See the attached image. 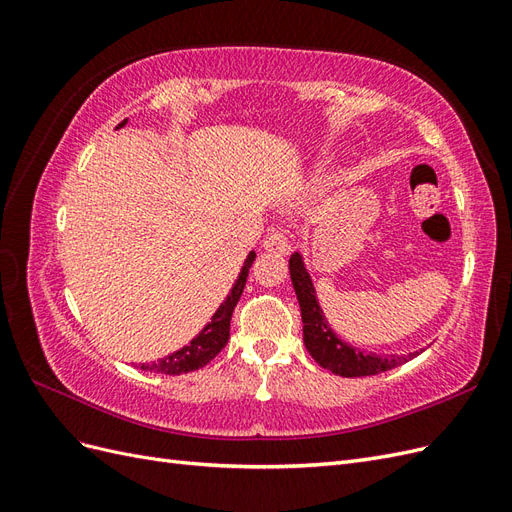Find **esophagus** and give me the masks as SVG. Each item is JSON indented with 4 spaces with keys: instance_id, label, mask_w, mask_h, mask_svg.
I'll return each instance as SVG.
<instances>
[{
    "instance_id": "obj_1",
    "label": "esophagus",
    "mask_w": 512,
    "mask_h": 512,
    "mask_svg": "<svg viewBox=\"0 0 512 512\" xmlns=\"http://www.w3.org/2000/svg\"><path fill=\"white\" fill-rule=\"evenodd\" d=\"M265 250L273 252V254L286 256L290 252V241L286 237V232L284 230H271L267 239H265Z\"/></svg>"
}]
</instances>
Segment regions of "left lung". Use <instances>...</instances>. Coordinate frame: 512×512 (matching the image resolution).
Here are the masks:
<instances>
[{
    "mask_svg": "<svg viewBox=\"0 0 512 512\" xmlns=\"http://www.w3.org/2000/svg\"><path fill=\"white\" fill-rule=\"evenodd\" d=\"M290 280L297 292L299 307H301V318H303V342L307 352L312 354V359L329 369L331 374L342 376V378H359V376H376L382 371L397 367L401 363L412 361L416 354L421 352H410V354H391V356H380L376 352H363L361 348H354L342 337L329 327V320L324 318L322 307L316 297V288L312 282V275H309L305 267V258L301 252H294L290 256Z\"/></svg>",
    "mask_w": 512,
    "mask_h": 512,
    "instance_id": "obj_1",
    "label": "left lung"
}]
</instances>
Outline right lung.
<instances>
[{
	"label": "right lung",
	"mask_w": 512,
	"mask_h": 512,
	"mask_svg": "<svg viewBox=\"0 0 512 512\" xmlns=\"http://www.w3.org/2000/svg\"><path fill=\"white\" fill-rule=\"evenodd\" d=\"M126 123H128V119H123L117 126V130L126 126ZM254 260H256V252L247 254L243 267L237 275V280L228 292V297L224 299V303L218 309H215V314L211 316V322L205 324L203 331H200L188 346H183L181 350L164 356V359H158L153 363H143L141 369L156 371V374H164V376H179V374H188V371H196L200 367H205L209 361H213L228 342L232 309H235V305L241 299L245 282H247V273H250V267L254 265Z\"/></svg>",
	"instance_id": "add662e5"
}]
</instances>
